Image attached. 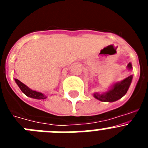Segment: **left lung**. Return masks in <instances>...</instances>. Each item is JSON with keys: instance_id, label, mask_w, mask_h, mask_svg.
<instances>
[{"instance_id": "8db88e82", "label": "left lung", "mask_w": 148, "mask_h": 148, "mask_svg": "<svg viewBox=\"0 0 148 148\" xmlns=\"http://www.w3.org/2000/svg\"><path fill=\"white\" fill-rule=\"evenodd\" d=\"M127 67L129 70L132 69V65L130 63L128 64ZM132 78H133V75H129L127 78H125L121 82L115 84L113 87L106 93L101 94V95L94 93V97L101 101H108V102L116 101L123 97L127 93L132 82Z\"/></svg>"}]
</instances>
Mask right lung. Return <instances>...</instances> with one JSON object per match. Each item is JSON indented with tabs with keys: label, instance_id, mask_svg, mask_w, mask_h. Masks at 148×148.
Segmentation results:
<instances>
[{
	"label": "right lung",
	"instance_id": "1",
	"mask_svg": "<svg viewBox=\"0 0 148 148\" xmlns=\"http://www.w3.org/2000/svg\"><path fill=\"white\" fill-rule=\"evenodd\" d=\"M15 81L17 83V84L18 85V87H20V89L21 90L22 92L25 94L27 96H28V97L33 98V99H45L46 98H47L45 95L43 93H41V92H37V91H35V90H31V89H29L28 87H27L24 84L21 82L18 79H16V78H15Z\"/></svg>",
	"mask_w": 148,
	"mask_h": 148
}]
</instances>
